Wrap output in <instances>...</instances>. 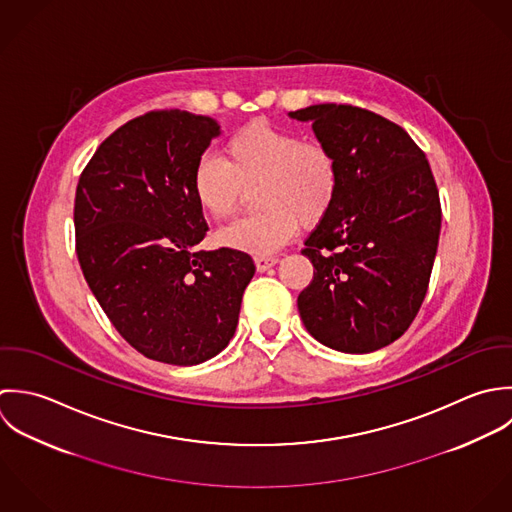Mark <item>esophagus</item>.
Returning a JSON list of instances; mask_svg holds the SVG:
<instances>
[{"instance_id":"1","label":"esophagus","mask_w":512,"mask_h":512,"mask_svg":"<svg viewBox=\"0 0 512 512\" xmlns=\"http://www.w3.org/2000/svg\"><path fill=\"white\" fill-rule=\"evenodd\" d=\"M279 263V257L277 255H257L255 257V265H257V271H267L271 267H275Z\"/></svg>"}]
</instances>
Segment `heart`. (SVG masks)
I'll return each instance as SVG.
<instances>
[{
  "instance_id": "1",
  "label": "heart",
  "mask_w": 512,
  "mask_h": 512,
  "mask_svg": "<svg viewBox=\"0 0 512 512\" xmlns=\"http://www.w3.org/2000/svg\"><path fill=\"white\" fill-rule=\"evenodd\" d=\"M225 160L204 154L192 172V194L211 219L235 213L243 186L255 188L261 209L219 231V239L251 253H271L301 225L318 223L334 205L340 168L332 150L299 132L249 122L223 144Z\"/></svg>"
}]
</instances>
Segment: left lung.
<instances>
[{
    "label": "left lung",
    "instance_id": "left-lung-1",
    "mask_svg": "<svg viewBox=\"0 0 512 512\" xmlns=\"http://www.w3.org/2000/svg\"><path fill=\"white\" fill-rule=\"evenodd\" d=\"M289 116L312 122L340 168L334 205L305 241L314 277L297 301L301 318L328 348L380 350L408 330L427 293L441 229L429 162L402 126L360 106Z\"/></svg>",
    "mask_w": 512,
    "mask_h": 512
}]
</instances>
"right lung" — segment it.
<instances>
[{
	"instance_id": "right-lung-1",
	"label": "right lung",
	"mask_w": 512,
	"mask_h": 512,
	"mask_svg": "<svg viewBox=\"0 0 512 512\" xmlns=\"http://www.w3.org/2000/svg\"><path fill=\"white\" fill-rule=\"evenodd\" d=\"M219 134L213 118L152 110L114 130L75 196L77 257L120 336L150 360L194 366L235 334L253 259L200 251L204 211L192 172Z\"/></svg>"
}]
</instances>
